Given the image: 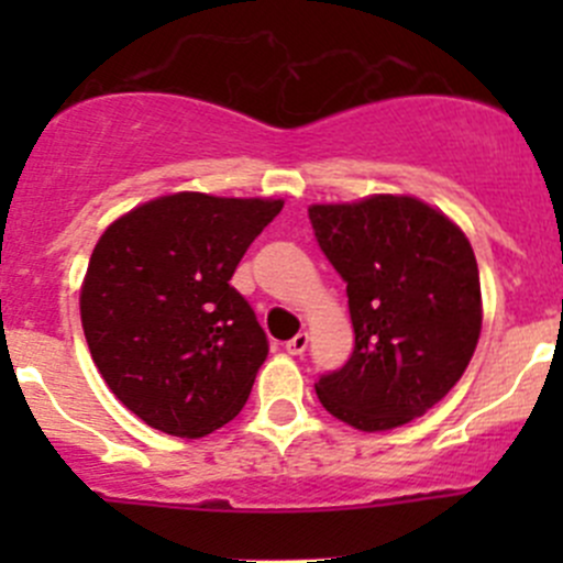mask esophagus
I'll return each mask as SVG.
<instances>
[{
    "label": "esophagus",
    "mask_w": 563,
    "mask_h": 563,
    "mask_svg": "<svg viewBox=\"0 0 563 563\" xmlns=\"http://www.w3.org/2000/svg\"><path fill=\"white\" fill-rule=\"evenodd\" d=\"M308 343H310V338H308V332H299V334H294L291 340H288L286 343V351L288 354H305V351H308Z\"/></svg>",
    "instance_id": "1"
}]
</instances>
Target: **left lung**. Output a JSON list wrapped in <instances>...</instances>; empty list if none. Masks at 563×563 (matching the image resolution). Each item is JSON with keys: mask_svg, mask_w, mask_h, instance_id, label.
<instances>
[{"mask_svg": "<svg viewBox=\"0 0 563 563\" xmlns=\"http://www.w3.org/2000/svg\"><path fill=\"white\" fill-rule=\"evenodd\" d=\"M316 242L343 277L354 351L316 395L356 430L422 417L463 376L482 329L479 269L463 231L411 196L313 203Z\"/></svg>", "mask_w": 563, "mask_h": 563, "instance_id": "left-lung-1", "label": "left lung"}]
</instances>
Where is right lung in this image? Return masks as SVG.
Listing matches in <instances>:
<instances>
[{
	"instance_id": "add662e5",
	"label": "right lung",
	"mask_w": 563,
	"mask_h": 563,
	"mask_svg": "<svg viewBox=\"0 0 563 563\" xmlns=\"http://www.w3.org/2000/svg\"><path fill=\"white\" fill-rule=\"evenodd\" d=\"M272 198L174 192L106 229L81 286V323L108 389L150 428L201 439L242 411L269 340L231 286Z\"/></svg>"
}]
</instances>
